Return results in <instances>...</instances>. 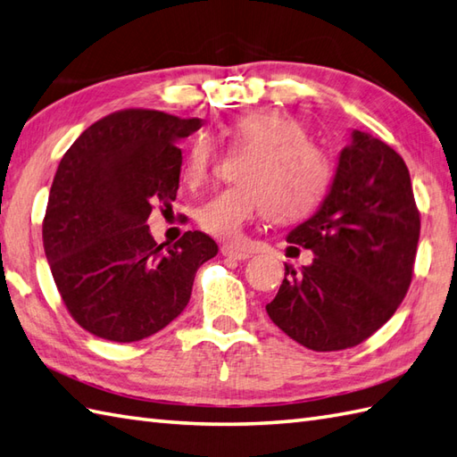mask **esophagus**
Masks as SVG:
<instances>
[{
    "instance_id": "34e87169",
    "label": "esophagus",
    "mask_w": 457,
    "mask_h": 457,
    "mask_svg": "<svg viewBox=\"0 0 457 457\" xmlns=\"http://www.w3.org/2000/svg\"><path fill=\"white\" fill-rule=\"evenodd\" d=\"M220 252H222V256L232 258V260H248V258L252 256L250 252H246V250H238V248H232V246H222V248H220Z\"/></svg>"
}]
</instances>
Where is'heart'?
Wrapping results in <instances>:
<instances>
[{"mask_svg": "<svg viewBox=\"0 0 457 457\" xmlns=\"http://www.w3.org/2000/svg\"><path fill=\"white\" fill-rule=\"evenodd\" d=\"M225 133L252 150L238 171L240 186L217 191L197 209V222L207 235L235 242L246 225L266 215L276 222L305 219L320 205L332 179L324 152L307 140L295 117L278 109H260L232 119ZM215 146L209 137L191 143L181 179L197 187L211 174Z\"/></svg>", "mask_w": 457, "mask_h": 457, "instance_id": "heart-1", "label": "heart"}]
</instances>
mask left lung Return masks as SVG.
Segmentation results:
<instances>
[{
    "mask_svg": "<svg viewBox=\"0 0 457 457\" xmlns=\"http://www.w3.org/2000/svg\"><path fill=\"white\" fill-rule=\"evenodd\" d=\"M420 212L409 168L383 140L352 130L328 195L287 235L314 260L266 305L273 324L314 352L358 346L387 322L412 279Z\"/></svg>",
    "mask_w": 457,
    "mask_h": 457,
    "instance_id": "left-lung-1",
    "label": "left lung"
}]
</instances>
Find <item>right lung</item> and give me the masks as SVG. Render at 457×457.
Instances as JSON below:
<instances>
[{
	"instance_id": "1",
	"label": "right lung",
	"mask_w": 457,
	"mask_h": 457,
	"mask_svg": "<svg viewBox=\"0 0 457 457\" xmlns=\"http://www.w3.org/2000/svg\"><path fill=\"white\" fill-rule=\"evenodd\" d=\"M152 109H125L87 127L50 187L43 245L72 319L94 337L138 342L187 307L195 271L219 246L187 230L174 246L152 238L156 203L176 199L178 143L201 127Z\"/></svg>"
}]
</instances>
